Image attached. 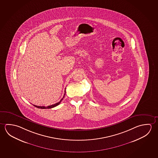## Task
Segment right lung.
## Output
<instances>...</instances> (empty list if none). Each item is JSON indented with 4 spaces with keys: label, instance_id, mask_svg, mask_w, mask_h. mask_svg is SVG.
<instances>
[{
    "label": "right lung",
    "instance_id": "add662e5",
    "mask_svg": "<svg viewBox=\"0 0 158 158\" xmlns=\"http://www.w3.org/2000/svg\"><path fill=\"white\" fill-rule=\"evenodd\" d=\"M64 96H63V98L60 100V101H59L58 102H57L56 104H53V105H51V106H47V107H45V106H36V105H33L34 106H35L36 107H37V108H39V109H51V108H53L54 107H56V106H58L59 104L60 103V102L62 101V100H63V98H64V97L65 94V90L64 91Z\"/></svg>",
    "mask_w": 158,
    "mask_h": 158
}]
</instances>
